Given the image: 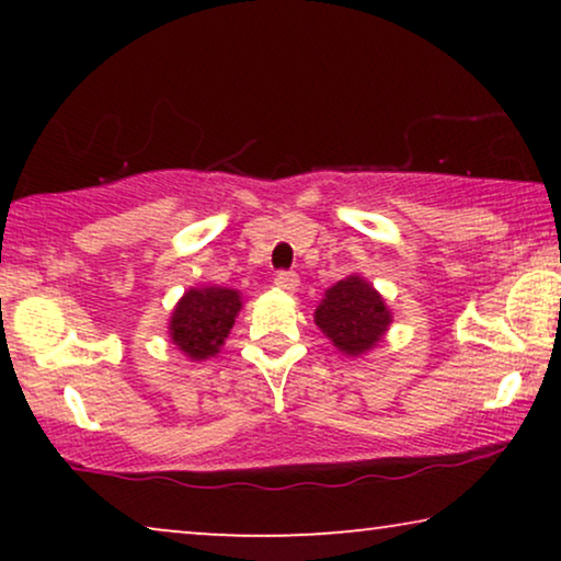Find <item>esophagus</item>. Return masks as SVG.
<instances>
[{
	"mask_svg": "<svg viewBox=\"0 0 561 561\" xmlns=\"http://www.w3.org/2000/svg\"><path fill=\"white\" fill-rule=\"evenodd\" d=\"M275 286L283 288V290H296L298 288V275L290 273V271H280L275 275Z\"/></svg>",
	"mask_w": 561,
	"mask_h": 561,
	"instance_id": "obj_1",
	"label": "esophagus"
}]
</instances>
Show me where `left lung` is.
Here are the masks:
<instances>
[{
	"mask_svg": "<svg viewBox=\"0 0 561 561\" xmlns=\"http://www.w3.org/2000/svg\"><path fill=\"white\" fill-rule=\"evenodd\" d=\"M313 321L342 355L357 357L386 336L393 317L373 283L347 275L327 290L313 311Z\"/></svg>",
	"mask_w": 561,
	"mask_h": 561,
	"instance_id": "8db88e82",
	"label": "left lung"
}]
</instances>
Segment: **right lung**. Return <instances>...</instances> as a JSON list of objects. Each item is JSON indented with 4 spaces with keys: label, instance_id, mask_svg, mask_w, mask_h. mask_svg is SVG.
<instances>
[{
    "label": "right lung",
    "instance_id": "right-lung-1",
    "mask_svg": "<svg viewBox=\"0 0 561 561\" xmlns=\"http://www.w3.org/2000/svg\"><path fill=\"white\" fill-rule=\"evenodd\" d=\"M242 309V296L234 288L206 286L188 288L171 313L168 334L188 359H209L225 344Z\"/></svg>",
    "mask_w": 561,
    "mask_h": 561
}]
</instances>
